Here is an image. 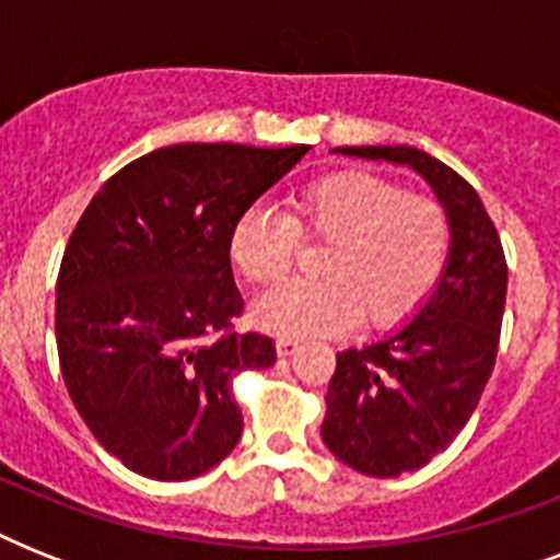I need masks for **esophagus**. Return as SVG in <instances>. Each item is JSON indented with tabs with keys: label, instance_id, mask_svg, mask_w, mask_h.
Segmentation results:
<instances>
[{
	"label": "esophagus",
	"instance_id": "34e87169",
	"mask_svg": "<svg viewBox=\"0 0 560 560\" xmlns=\"http://www.w3.org/2000/svg\"><path fill=\"white\" fill-rule=\"evenodd\" d=\"M276 351H279V358H290V354H296L299 342L296 340H279L276 342Z\"/></svg>",
	"mask_w": 560,
	"mask_h": 560
}]
</instances>
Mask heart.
<instances>
[{"instance_id":"1","label":"heart","mask_w":560,"mask_h":560,"mask_svg":"<svg viewBox=\"0 0 560 560\" xmlns=\"http://www.w3.org/2000/svg\"><path fill=\"white\" fill-rule=\"evenodd\" d=\"M451 218L427 194L389 179L340 171L299 188L288 218L246 211L229 232V261L255 288L284 279L296 241L328 244L316 284H284L253 311L255 325L281 340L331 337L363 323L392 328L433 296L451 258Z\"/></svg>"}]
</instances>
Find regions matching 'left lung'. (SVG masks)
Masks as SVG:
<instances>
[{"label":"left lung","mask_w":560,"mask_h":560,"mask_svg":"<svg viewBox=\"0 0 560 560\" xmlns=\"http://www.w3.org/2000/svg\"><path fill=\"white\" fill-rule=\"evenodd\" d=\"M342 156L407 165L451 218V258L412 319L363 349L337 354L323 442L366 477L424 468L468 424L497 360L503 325V244L470 183L407 144L334 148Z\"/></svg>","instance_id":"8db88e82"}]
</instances>
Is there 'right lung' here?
Segmentation results:
<instances>
[{"instance_id":"1","label":"right lung","mask_w":560,"mask_h":560,"mask_svg":"<svg viewBox=\"0 0 560 560\" xmlns=\"http://www.w3.org/2000/svg\"><path fill=\"white\" fill-rule=\"evenodd\" d=\"M171 144L104 183L57 276L55 334L74 409L133 474L183 482L223 462L244 433L232 377L276 363L244 311L229 232L305 153Z\"/></svg>"}]
</instances>
